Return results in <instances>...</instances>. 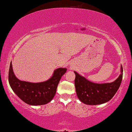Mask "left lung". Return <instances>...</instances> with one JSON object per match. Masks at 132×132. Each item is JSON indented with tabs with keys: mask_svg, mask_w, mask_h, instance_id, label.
<instances>
[{
	"mask_svg": "<svg viewBox=\"0 0 132 132\" xmlns=\"http://www.w3.org/2000/svg\"><path fill=\"white\" fill-rule=\"evenodd\" d=\"M123 68L118 79L111 83L97 84L91 82L75 71L76 91L77 97L84 104L99 105L112 99L119 88L123 77Z\"/></svg>",
	"mask_w": 132,
	"mask_h": 132,
	"instance_id": "left-lung-1",
	"label": "left lung"
}]
</instances>
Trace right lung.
Instances as JSON below:
<instances>
[{"instance_id":"obj_1","label":"right lung","mask_w":132,"mask_h":132,"mask_svg":"<svg viewBox=\"0 0 132 132\" xmlns=\"http://www.w3.org/2000/svg\"><path fill=\"white\" fill-rule=\"evenodd\" d=\"M66 70V68L56 69L52 77L47 81L34 83L18 79L13 73L11 62L9 82L13 91L22 101L31 105H41L48 103L53 99L60 80Z\"/></svg>"}]
</instances>
